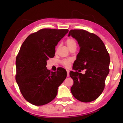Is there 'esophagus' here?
I'll list each match as a JSON object with an SVG mask.
<instances>
[{
  "mask_svg": "<svg viewBox=\"0 0 123 123\" xmlns=\"http://www.w3.org/2000/svg\"><path fill=\"white\" fill-rule=\"evenodd\" d=\"M69 72H70V71L68 70H67V77L69 76Z\"/></svg>",
  "mask_w": 123,
  "mask_h": 123,
  "instance_id": "obj_1",
  "label": "esophagus"
}]
</instances>
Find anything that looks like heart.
I'll return each instance as SVG.
<instances>
[{"label":"heart","instance_id":"heart-1","mask_svg":"<svg viewBox=\"0 0 123 123\" xmlns=\"http://www.w3.org/2000/svg\"><path fill=\"white\" fill-rule=\"evenodd\" d=\"M67 46L68 48H70L72 46L76 45V42L74 39L72 38H69L67 39L66 42ZM72 59L68 58V59H64L61 61V64L62 65L65 67L66 68H69L71 65V64L72 62Z\"/></svg>","mask_w":123,"mask_h":123}]
</instances>
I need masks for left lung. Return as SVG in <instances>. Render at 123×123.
I'll list each match as a JSON object with an SVG mask.
<instances>
[{"label":"left lung","instance_id":"8db88e82","mask_svg":"<svg viewBox=\"0 0 123 123\" xmlns=\"http://www.w3.org/2000/svg\"><path fill=\"white\" fill-rule=\"evenodd\" d=\"M68 36L75 38L80 50L73 69L70 71L73 80L71 92L75 98L82 102L97 99L103 92L106 77L109 72L110 56L103 41L98 36L82 29L71 30ZM85 69L86 73H80Z\"/></svg>","mask_w":123,"mask_h":123}]
</instances>
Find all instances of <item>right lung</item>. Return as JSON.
Segmentation results:
<instances>
[{
	"label": "right lung",
	"mask_w": 123,
	"mask_h": 123,
	"mask_svg": "<svg viewBox=\"0 0 123 123\" xmlns=\"http://www.w3.org/2000/svg\"><path fill=\"white\" fill-rule=\"evenodd\" d=\"M68 29H43L29 35L16 58L15 79L22 95L35 106L53 100L57 89L67 77L66 70L51 72L47 61L54 56L55 46L68 32Z\"/></svg>",
	"instance_id": "right-lung-1"
}]
</instances>
